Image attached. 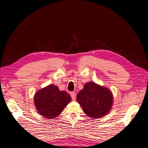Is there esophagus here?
Here are the masks:
<instances>
[{"label":"esophagus","mask_w":148,"mask_h":148,"mask_svg":"<svg viewBox=\"0 0 148 148\" xmlns=\"http://www.w3.org/2000/svg\"><path fill=\"white\" fill-rule=\"evenodd\" d=\"M71 97H72V100H73V101H75V100H76V93H75L74 92H71Z\"/></svg>","instance_id":"esophagus-1"}]
</instances>
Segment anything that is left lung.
I'll use <instances>...</instances> for the list:
<instances>
[{
  "mask_svg": "<svg viewBox=\"0 0 148 148\" xmlns=\"http://www.w3.org/2000/svg\"><path fill=\"white\" fill-rule=\"evenodd\" d=\"M76 99L85 114L95 119L107 114L113 103V97L110 90L94 82L85 84Z\"/></svg>",
  "mask_w": 148,
  "mask_h": 148,
  "instance_id": "8db88e82",
  "label": "left lung"
}]
</instances>
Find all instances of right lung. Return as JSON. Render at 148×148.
<instances>
[{
	"label": "right lung",
	"instance_id": "add662e5",
	"mask_svg": "<svg viewBox=\"0 0 148 148\" xmlns=\"http://www.w3.org/2000/svg\"><path fill=\"white\" fill-rule=\"evenodd\" d=\"M71 101V97L68 92L60 91L58 87L52 84L39 90L34 98L38 113L51 119L58 116Z\"/></svg>",
	"mask_w": 148,
	"mask_h": 148
}]
</instances>
